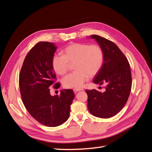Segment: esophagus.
I'll use <instances>...</instances> for the list:
<instances>
[{
  "instance_id": "esophagus-1",
  "label": "esophagus",
  "mask_w": 152,
  "mask_h": 152,
  "mask_svg": "<svg viewBox=\"0 0 152 152\" xmlns=\"http://www.w3.org/2000/svg\"><path fill=\"white\" fill-rule=\"evenodd\" d=\"M83 89H80V88H77V89H73V91L75 92V93H77V92H79V91H83Z\"/></svg>"
}]
</instances>
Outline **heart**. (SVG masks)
Instances as JSON below:
<instances>
[{
    "instance_id": "b5f03b06",
    "label": "heart",
    "mask_w": 152,
    "mask_h": 152,
    "mask_svg": "<svg viewBox=\"0 0 152 152\" xmlns=\"http://www.w3.org/2000/svg\"><path fill=\"white\" fill-rule=\"evenodd\" d=\"M104 54L97 44L72 43L63 50V55L55 54L51 66L57 74L62 75L68 71L69 63H74L75 72L63 77V84L66 88H80L88 80L100 71L104 62Z\"/></svg>"
}]
</instances>
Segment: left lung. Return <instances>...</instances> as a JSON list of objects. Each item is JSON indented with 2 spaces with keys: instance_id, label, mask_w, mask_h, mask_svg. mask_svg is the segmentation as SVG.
I'll list each match as a JSON object with an SVG mask.
<instances>
[{
  "instance_id": "1",
  "label": "left lung",
  "mask_w": 152,
  "mask_h": 152,
  "mask_svg": "<svg viewBox=\"0 0 152 152\" xmlns=\"http://www.w3.org/2000/svg\"><path fill=\"white\" fill-rule=\"evenodd\" d=\"M90 38L96 40L104 54L103 65L93 82L106 86L103 93L96 89L86 90L88 96L87 108L95 117L110 118L121 111L129 96L132 86L130 65L125 55L112 41L97 35H92Z\"/></svg>"
}]
</instances>
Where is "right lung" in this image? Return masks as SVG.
I'll list each match as a JSON object with an SVG mask.
<instances>
[{"mask_svg": "<svg viewBox=\"0 0 152 152\" xmlns=\"http://www.w3.org/2000/svg\"><path fill=\"white\" fill-rule=\"evenodd\" d=\"M57 47L53 43L39 42L25 57L19 76L21 96L27 111L37 121L48 127L65 122L70 115L75 94L72 89L61 91L60 95L50 94L56 81L51 59ZM60 84L54 85L58 89Z\"/></svg>", "mask_w": 152, "mask_h": 152, "instance_id": "obj_1", "label": "right lung"}]
</instances>
